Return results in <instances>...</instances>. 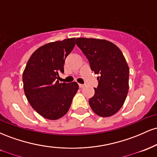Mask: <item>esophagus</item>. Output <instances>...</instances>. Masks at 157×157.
I'll return each mask as SVG.
<instances>
[{"label": "esophagus", "instance_id": "1", "mask_svg": "<svg viewBox=\"0 0 157 157\" xmlns=\"http://www.w3.org/2000/svg\"><path fill=\"white\" fill-rule=\"evenodd\" d=\"M79 87H80V88H81V89H82V88H83V87H84V85H83V84H80V83H79Z\"/></svg>", "mask_w": 157, "mask_h": 157}]
</instances>
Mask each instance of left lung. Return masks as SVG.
Instances as JSON below:
<instances>
[{"label": "left lung", "mask_w": 157, "mask_h": 157, "mask_svg": "<svg viewBox=\"0 0 157 157\" xmlns=\"http://www.w3.org/2000/svg\"><path fill=\"white\" fill-rule=\"evenodd\" d=\"M76 44L89 61L91 71L100 75L89 105L98 116L108 117L117 113L128 92L129 67L121 50L106 40L76 39Z\"/></svg>", "instance_id": "obj_1"}]
</instances>
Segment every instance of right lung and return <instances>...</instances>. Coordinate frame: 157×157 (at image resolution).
<instances>
[{"instance_id":"add662e5","label":"right lung","mask_w":157,"mask_h":157,"mask_svg":"<svg viewBox=\"0 0 157 157\" xmlns=\"http://www.w3.org/2000/svg\"><path fill=\"white\" fill-rule=\"evenodd\" d=\"M75 46V37L48 43L31 55L23 73L24 93L29 102L43 117L55 120L70 109L79 89L76 82H59L65 59Z\"/></svg>"}]
</instances>
